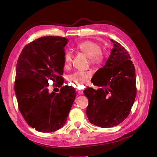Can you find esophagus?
<instances>
[{"label": "esophagus", "instance_id": "1", "mask_svg": "<svg viewBox=\"0 0 157 157\" xmlns=\"http://www.w3.org/2000/svg\"><path fill=\"white\" fill-rule=\"evenodd\" d=\"M76 91H77L78 94H83V90H78V89H77V90H76Z\"/></svg>", "mask_w": 157, "mask_h": 157}]
</instances>
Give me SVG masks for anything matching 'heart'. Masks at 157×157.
Listing matches in <instances>:
<instances>
[{
    "mask_svg": "<svg viewBox=\"0 0 157 157\" xmlns=\"http://www.w3.org/2000/svg\"><path fill=\"white\" fill-rule=\"evenodd\" d=\"M76 49L86 54L92 63H99L103 59L101 47L97 42L92 40H86L80 42L76 46ZM73 54L70 51L65 52L63 56V63L65 67H69L72 62ZM91 76L89 71H78L69 76V80L77 85L86 82Z\"/></svg>",
    "mask_w": 157,
    "mask_h": 157,
    "instance_id": "b5f03b06",
    "label": "heart"
}]
</instances>
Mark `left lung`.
<instances>
[{"mask_svg": "<svg viewBox=\"0 0 157 157\" xmlns=\"http://www.w3.org/2000/svg\"><path fill=\"white\" fill-rule=\"evenodd\" d=\"M110 40L113 43L111 54L94 76L93 84L101 88L84 90L88 99L86 116L90 123L101 128L121 124L129 115L136 96V70L130 56L121 44Z\"/></svg>", "mask_w": 157, "mask_h": 157, "instance_id": "left-lung-1", "label": "left lung"}]
</instances>
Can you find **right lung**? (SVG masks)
<instances>
[{
	"label": "right lung",
	"instance_id": "obj_1",
	"mask_svg": "<svg viewBox=\"0 0 157 157\" xmlns=\"http://www.w3.org/2000/svg\"><path fill=\"white\" fill-rule=\"evenodd\" d=\"M68 39L43 36L24 47L16 65L14 89L20 111L31 127L52 132L63 126L76 97L74 88L50 93L49 82L61 84Z\"/></svg>",
	"mask_w": 157,
	"mask_h": 157
}]
</instances>
